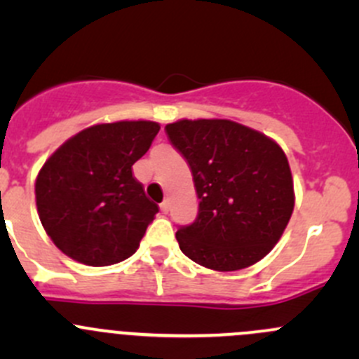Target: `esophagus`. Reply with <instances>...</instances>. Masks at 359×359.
<instances>
[{"mask_svg": "<svg viewBox=\"0 0 359 359\" xmlns=\"http://www.w3.org/2000/svg\"><path fill=\"white\" fill-rule=\"evenodd\" d=\"M159 210H161L163 213H168V210H170V201H168V200L163 201L161 205H159Z\"/></svg>", "mask_w": 359, "mask_h": 359, "instance_id": "esophagus-1", "label": "esophagus"}]
</instances>
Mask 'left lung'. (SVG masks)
Masks as SVG:
<instances>
[{
    "mask_svg": "<svg viewBox=\"0 0 359 359\" xmlns=\"http://www.w3.org/2000/svg\"><path fill=\"white\" fill-rule=\"evenodd\" d=\"M166 137L189 165L200 208L179 226L184 255L213 271L259 262L283 234L293 212V180L281 147L229 119H182Z\"/></svg>",
    "mask_w": 359,
    "mask_h": 359,
    "instance_id": "left-lung-1",
    "label": "left lung"
}]
</instances>
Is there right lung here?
<instances>
[{
	"label": "right lung",
	"mask_w": 359,
	"mask_h": 359,
	"mask_svg": "<svg viewBox=\"0 0 359 359\" xmlns=\"http://www.w3.org/2000/svg\"><path fill=\"white\" fill-rule=\"evenodd\" d=\"M159 125L118 121L83 130L60 146L36 179L39 220L57 248L86 266L135 253L159 212L133 177Z\"/></svg>",
	"instance_id": "1"
}]
</instances>
